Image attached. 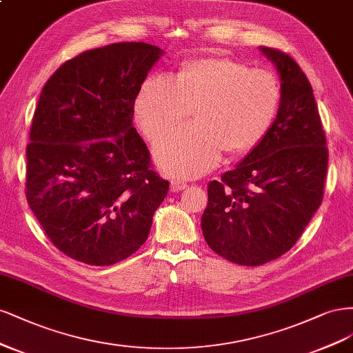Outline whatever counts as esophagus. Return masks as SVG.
<instances>
[{"mask_svg": "<svg viewBox=\"0 0 353 353\" xmlns=\"http://www.w3.org/2000/svg\"><path fill=\"white\" fill-rule=\"evenodd\" d=\"M186 188H188V185L181 180H172V183H170V189H172V192H180Z\"/></svg>", "mask_w": 353, "mask_h": 353, "instance_id": "esophagus-1", "label": "esophagus"}]
</instances>
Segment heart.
<instances>
[{
  "label": "heart",
  "instance_id": "heart-1",
  "mask_svg": "<svg viewBox=\"0 0 353 353\" xmlns=\"http://www.w3.org/2000/svg\"><path fill=\"white\" fill-rule=\"evenodd\" d=\"M281 101L274 73L227 59L186 63L176 77L154 73L134 101V119L150 141L186 119L196 121L170 132L157 143V165L173 177H196L221 160L223 150L246 152L268 133Z\"/></svg>",
  "mask_w": 353,
  "mask_h": 353
}]
</instances>
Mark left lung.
Masks as SVG:
<instances>
[{
	"mask_svg": "<svg viewBox=\"0 0 353 353\" xmlns=\"http://www.w3.org/2000/svg\"><path fill=\"white\" fill-rule=\"evenodd\" d=\"M280 77L268 133L221 180L208 185L201 227L215 254L256 267L296 243L323 201L328 151L312 86L292 57L259 47Z\"/></svg>",
	"mask_w": 353,
	"mask_h": 353,
	"instance_id": "1",
	"label": "left lung"
}]
</instances>
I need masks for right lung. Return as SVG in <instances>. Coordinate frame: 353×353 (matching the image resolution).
I'll return each mask as SVG.
<instances>
[{"mask_svg": "<svg viewBox=\"0 0 353 353\" xmlns=\"http://www.w3.org/2000/svg\"><path fill=\"white\" fill-rule=\"evenodd\" d=\"M164 55L119 42L65 61L45 83L26 148V198L63 254L112 265L145 243L168 181L132 126L134 99Z\"/></svg>", "mask_w": 353, "mask_h": 353, "instance_id": "add662e5", "label": "right lung"}]
</instances>
